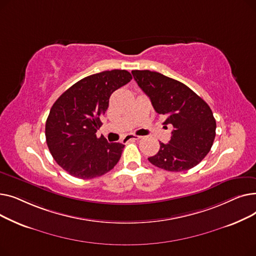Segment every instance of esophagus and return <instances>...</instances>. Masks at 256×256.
Returning a JSON list of instances; mask_svg holds the SVG:
<instances>
[{
    "label": "esophagus",
    "mask_w": 256,
    "mask_h": 256,
    "mask_svg": "<svg viewBox=\"0 0 256 256\" xmlns=\"http://www.w3.org/2000/svg\"><path fill=\"white\" fill-rule=\"evenodd\" d=\"M139 139H141V136H137V135H132V134H130V135H128L124 138V141L128 142L130 140H139Z\"/></svg>",
    "instance_id": "obj_1"
}]
</instances>
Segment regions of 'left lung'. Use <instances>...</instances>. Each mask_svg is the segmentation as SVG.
<instances>
[{"instance_id":"left-lung-1","label":"left lung","mask_w":256,"mask_h":256,"mask_svg":"<svg viewBox=\"0 0 256 256\" xmlns=\"http://www.w3.org/2000/svg\"><path fill=\"white\" fill-rule=\"evenodd\" d=\"M134 78L150 98L156 113L166 116L163 124L172 126L168 143L160 142V150L150 162L171 172L186 171L210 152L216 120L210 106L178 80L150 70H132Z\"/></svg>"}]
</instances>
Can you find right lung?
Returning <instances> with one entry per match:
<instances>
[{
    "instance_id": "1",
    "label": "right lung",
    "mask_w": 256,
    "mask_h": 256,
    "mask_svg": "<svg viewBox=\"0 0 256 256\" xmlns=\"http://www.w3.org/2000/svg\"><path fill=\"white\" fill-rule=\"evenodd\" d=\"M132 80L124 70L86 76L67 89L52 104L46 124V144L54 160L70 176L90 180L118 163L124 145L96 137L100 116L111 94Z\"/></svg>"
}]
</instances>
